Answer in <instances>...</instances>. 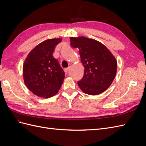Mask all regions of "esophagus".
Here are the masks:
<instances>
[{"label":"esophagus","instance_id":"1","mask_svg":"<svg viewBox=\"0 0 146 146\" xmlns=\"http://www.w3.org/2000/svg\"><path fill=\"white\" fill-rule=\"evenodd\" d=\"M69 68H70V67H68V68H64V72H65L66 73H67V72H68V70H69Z\"/></svg>","mask_w":146,"mask_h":146}]
</instances>
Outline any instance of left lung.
<instances>
[{
  "instance_id": "obj_1",
  "label": "left lung",
  "mask_w": 146,
  "mask_h": 146,
  "mask_svg": "<svg viewBox=\"0 0 146 146\" xmlns=\"http://www.w3.org/2000/svg\"><path fill=\"white\" fill-rule=\"evenodd\" d=\"M70 46L79 49L85 68L84 76L77 82L85 94L98 95L107 90L115 78L117 61L102 43L85 36L70 37Z\"/></svg>"
}]
</instances>
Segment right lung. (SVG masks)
I'll list each match as a JSON object with an SVG mask.
<instances>
[{
    "label": "right lung",
    "instance_id": "add662e5",
    "mask_svg": "<svg viewBox=\"0 0 146 146\" xmlns=\"http://www.w3.org/2000/svg\"><path fill=\"white\" fill-rule=\"evenodd\" d=\"M61 38L49 39L41 42L31 51L23 65L26 86L39 97L48 98L58 93L65 73L58 60L53 56Z\"/></svg>",
    "mask_w": 146,
    "mask_h": 146
}]
</instances>
